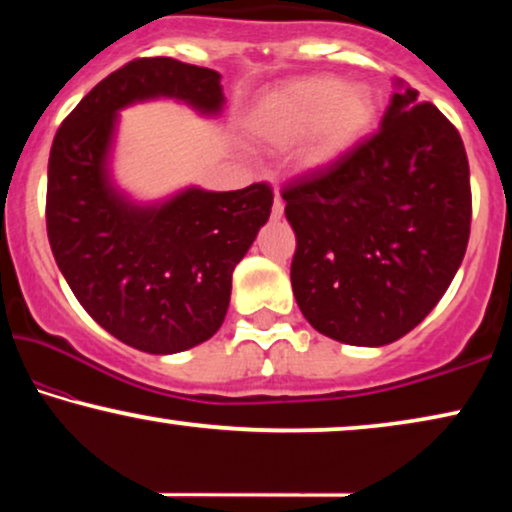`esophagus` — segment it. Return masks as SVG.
<instances>
[{"label": "esophagus", "mask_w": 512, "mask_h": 512, "mask_svg": "<svg viewBox=\"0 0 512 512\" xmlns=\"http://www.w3.org/2000/svg\"><path fill=\"white\" fill-rule=\"evenodd\" d=\"M272 219L275 221H279L284 216V202H282V198H279V195H275V202H272Z\"/></svg>", "instance_id": "34e87169"}]
</instances>
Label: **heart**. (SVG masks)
Returning a JSON list of instances; mask_svg holds the SVG:
<instances>
[{
    "instance_id": "b5f03b06",
    "label": "heart",
    "mask_w": 512,
    "mask_h": 512,
    "mask_svg": "<svg viewBox=\"0 0 512 512\" xmlns=\"http://www.w3.org/2000/svg\"><path fill=\"white\" fill-rule=\"evenodd\" d=\"M377 111L373 90L335 76H305L270 90L251 111V128L265 142L291 146L310 137L312 163L345 153L370 128Z\"/></svg>"
}]
</instances>
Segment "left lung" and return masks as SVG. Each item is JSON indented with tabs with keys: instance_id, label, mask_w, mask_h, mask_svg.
<instances>
[{
	"instance_id": "left-lung-1",
	"label": "left lung",
	"mask_w": 512,
	"mask_h": 512,
	"mask_svg": "<svg viewBox=\"0 0 512 512\" xmlns=\"http://www.w3.org/2000/svg\"><path fill=\"white\" fill-rule=\"evenodd\" d=\"M380 132L282 191L298 247L303 317L345 345L382 347L443 298L471 233V174L459 132L394 83Z\"/></svg>"
}]
</instances>
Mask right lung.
I'll use <instances>...</instances> for the list:
<instances>
[{
    "mask_svg": "<svg viewBox=\"0 0 512 512\" xmlns=\"http://www.w3.org/2000/svg\"><path fill=\"white\" fill-rule=\"evenodd\" d=\"M174 100L223 111L221 74L174 58H139L97 83L62 121L48 158L46 228L55 263L90 317L149 354L186 352L226 319L233 270L270 219L272 191L181 188L156 202L114 181L118 111Z\"/></svg>",
    "mask_w": 512,
    "mask_h": 512,
    "instance_id": "add662e5",
    "label": "right lung"
}]
</instances>
